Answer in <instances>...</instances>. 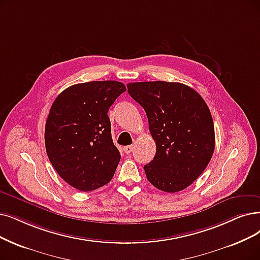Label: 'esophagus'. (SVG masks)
<instances>
[{
  "label": "esophagus",
  "mask_w": 260,
  "mask_h": 260,
  "mask_svg": "<svg viewBox=\"0 0 260 260\" xmlns=\"http://www.w3.org/2000/svg\"><path fill=\"white\" fill-rule=\"evenodd\" d=\"M133 146H132V145H130V146H126V147H124L123 148V151L124 152H126V153H131L132 151H133Z\"/></svg>",
  "instance_id": "34e87169"
}]
</instances>
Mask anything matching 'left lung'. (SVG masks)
I'll use <instances>...</instances> for the list:
<instances>
[{"mask_svg": "<svg viewBox=\"0 0 260 260\" xmlns=\"http://www.w3.org/2000/svg\"><path fill=\"white\" fill-rule=\"evenodd\" d=\"M129 95L146 112L157 146L144 166L148 181L169 193L188 188L210 162L214 126L210 110L199 92L177 82H136Z\"/></svg>", "mask_w": 260, "mask_h": 260, "instance_id": "left-lung-1", "label": "left lung"}]
</instances>
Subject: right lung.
<instances>
[{
  "mask_svg": "<svg viewBox=\"0 0 260 260\" xmlns=\"http://www.w3.org/2000/svg\"><path fill=\"white\" fill-rule=\"evenodd\" d=\"M126 86L92 81L66 88L54 100L46 122L48 158L75 189L88 192L111 181L120 160L113 143L110 107Z\"/></svg>",
  "mask_w": 260,
  "mask_h": 260,
  "instance_id": "obj_1",
  "label": "right lung"
}]
</instances>
